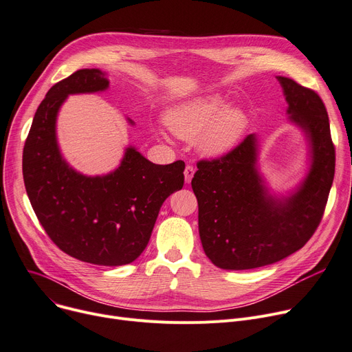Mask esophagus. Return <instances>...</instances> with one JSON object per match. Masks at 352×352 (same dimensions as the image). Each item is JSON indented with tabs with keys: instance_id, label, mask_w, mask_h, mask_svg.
I'll return each mask as SVG.
<instances>
[{
	"instance_id": "esophagus-1",
	"label": "esophagus",
	"mask_w": 352,
	"mask_h": 352,
	"mask_svg": "<svg viewBox=\"0 0 352 352\" xmlns=\"http://www.w3.org/2000/svg\"><path fill=\"white\" fill-rule=\"evenodd\" d=\"M195 174V168L192 166H186L184 170V177H185V182L190 184L192 181V177Z\"/></svg>"
}]
</instances>
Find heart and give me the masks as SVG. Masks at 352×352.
<instances>
[{"label":"heart","mask_w":352,"mask_h":352,"mask_svg":"<svg viewBox=\"0 0 352 352\" xmlns=\"http://www.w3.org/2000/svg\"><path fill=\"white\" fill-rule=\"evenodd\" d=\"M164 122L184 140H197L198 150L209 157L228 153L245 134L248 114L236 106L225 107V99L210 93L171 107Z\"/></svg>","instance_id":"1"}]
</instances>
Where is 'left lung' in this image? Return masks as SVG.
Listing matches in <instances>:
<instances>
[{"label":"left lung","mask_w":352,"mask_h":352,"mask_svg":"<svg viewBox=\"0 0 352 352\" xmlns=\"http://www.w3.org/2000/svg\"><path fill=\"white\" fill-rule=\"evenodd\" d=\"M289 120L309 144V170L289 195H274L257 167L259 138L249 134L219 160L199 161L191 185L205 254L225 270H248L285 259L313 236L334 179L330 122L317 93L276 76Z\"/></svg>","instance_id":"obj_1"}]
</instances>
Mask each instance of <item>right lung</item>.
Wrapping results in <instances>:
<instances>
[{
	"label": "right lung",
	"mask_w": 352,
	"mask_h": 352,
	"mask_svg": "<svg viewBox=\"0 0 352 352\" xmlns=\"http://www.w3.org/2000/svg\"><path fill=\"white\" fill-rule=\"evenodd\" d=\"M107 87L102 70L80 69L50 89L23 146L22 174L38 221L62 252L91 265L122 266L146 249L162 202L182 188L185 164L158 166L129 146L106 175L70 167L58 146L59 109L69 95Z\"/></svg>",
	"instance_id": "obj_1"
}]
</instances>
